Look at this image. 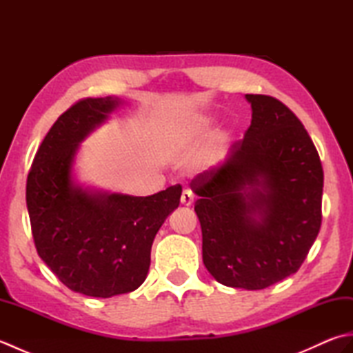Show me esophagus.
<instances>
[{"label": "esophagus", "instance_id": "esophagus-1", "mask_svg": "<svg viewBox=\"0 0 353 353\" xmlns=\"http://www.w3.org/2000/svg\"><path fill=\"white\" fill-rule=\"evenodd\" d=\"M194 203V194L190 190H185L181 197V205L182 206H191Z\"/></svg>", "mask_w": 353, "mask_h": 353}]
</instances>
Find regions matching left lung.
I'll return each mask as SVG.
<instances>
[{"label":"left lung","instance_id":"left-lung-1","mask_svg":"<svg viewBox=\"0 0 353 353\" xmlns=\"http://www.w3.org/2000/svg\"><path fill=\"white\" fill-rule=\"evenodd\" d=\"M252 123L223 163L194 177L203 264L216 282L262 290L301 268L321 224L323 168L299 118L247 94Z\"/></svg>","mask_w":353,"mask_h":353}]
</instances>
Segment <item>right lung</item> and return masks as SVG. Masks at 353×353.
<instances>
[{
  "mask_svg": "<svg viewBox=\"0 0 353 353\" xmlns=\"http://www.w3.org/2000/svg\"><path fill=\"white\" fill-rule=\"evenodd\" d=\"M123 101L85 99L57 118L27 177L37 254L70 290L91 297L134 291L145 281L153 239L181 203L182 186L134 197L74 181L80 144Z\"/></svg>",
  "mask_w": 353,
  "mask_h": 353,
  "instance_id": "obj_1",
  "label": "right lung"
}]
</instances>
